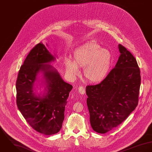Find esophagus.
I'll list each match as a JSON object with an SVG mask.
<instances>
[{
  "instance_id": "esophagus-1",
  "label": "esophagus",
  "mask_w": 152,
  "mask_h": 152,
  "mask_svg": "<svg viewBox=\"0 0 152 152\" xmlns=\"http://www.w3.org/2000/svg\"><path fill=\"white\" fill-rule=\"evenodd\" d=\"M78 91L79 92L80 94H84L86 93V91H85V88H84V87H82V86H80L78 88Z\"/></svg>"
}]
</instances>
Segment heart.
<instances>
[{"label":"heart","mask_w":152,"mask_h":152,"mask_svg":"<svg viewBox=\"0 0 152 152\" xmlns=\"http://www.w3.org/2000/svg\"><path fill=\"white\" fill-rule=\"evenodd\" d=\"M113 62L110 51L94 42L85 44L73 52V59L66 57L65 65L68 73L72 76L79 73V68L83 69L86 79L90 83L101 82L109 73Z\"/></svg>","instance_id":"1"}]
</instances>
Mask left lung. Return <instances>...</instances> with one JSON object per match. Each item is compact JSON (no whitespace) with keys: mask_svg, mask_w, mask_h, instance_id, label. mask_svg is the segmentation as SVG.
Listing matches in <instances>:
<instances>
[{"mask_svg":"<svg viewBox=\"0 0 152 152\" xmlns=\"http://www.w3.org/2000/svg\"><path fill=\"white\" fill-rule=\"evenodd\" d=\"M118 62L99 84L87 86L90 121L96 132L105 134L118 126L138 104L140 69L132 54L121 44Z\"/></svg>","mask_w":152,"mask_h":152,"instance_id":"left-lung-1","label":"left lung"}]
</instances>
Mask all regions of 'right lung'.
I'll use <instances>...</instances> for the list:
<instances>
[{"label":"right lung","mask_w":152,"mask_h":152,"mask_svg":"<svg viewBox=\"0 0 152 152\" xmlns=\"http://www.w3.org/2000/svg\"><path fill=\"white\" fill-rule=\"evenodd\" d=\"M55 56L42 43L36 45L20 69L16 84L18 110L34 129L46 135L61 130L67 99L73 88L48 64L55 60ZM39 72L43 73L47 88L42 96L34 92V83Z\"/></svg>","instance_id":"add662e5"}]
</instances>
